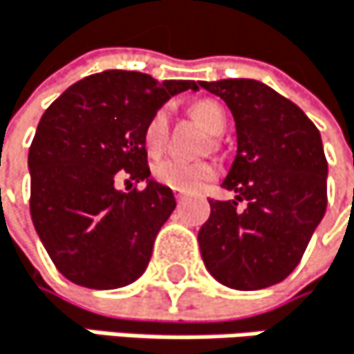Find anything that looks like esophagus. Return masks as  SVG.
<instances>
[{
	"instance_id": "1",
	"label": "esophagus",
	"mask_w": 354,
	"mask_h": 354,
	"mask_svg": "<svg viewBox=\"0 0 354 354\" xmlns=\"http://www.w3.org/2000/svg\"><path fill=\"white\" fill-rule=\"evenodd\" d=\"M174 195H176V201H185L187 199V193H183V191H176Z\"/></svg>"
}]
</instances>
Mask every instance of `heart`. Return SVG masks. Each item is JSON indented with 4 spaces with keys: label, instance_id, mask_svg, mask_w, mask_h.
<instances>
[{
    "label": "heart",
    "instance_id": "heart-1",
    "mask_svg": "<svg viewBox=\"0 0 354 354\" xmlns=\"http://www.w3.org/2000/svg\"><path fill=\"white\" fill-rule=\"evenodd\" d=\"M193 117L212 134H220L226 128V111L218 100L201 98L191 106ZM167 142V111L157 109L145 125V147L149 155H159ZM155 180L174 191H197L216 176V165L209 161L187 159H161L153 167Z\"/></svg>",
    "mask_w": 354,
    "mask_h": 354
}]
</instances>
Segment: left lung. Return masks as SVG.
I'll return each mask as SVG.
<instances>
[{"mask_svg":"<svg viewBox=\"0 0 354 354\" xmlns=\"http://www.w3.org/2000/svg\"><path fill=\"white\" fill-rule=\"evenodd\" d=\"M231 109L237 155L199 229L205 268L222 286L254 292L298 266L327 207V161L315 123L292 100L256 80L199 82ZM239 201L246 207H236Z\"/></svg>","mask_w":354,"mask_h":354,"instance_id":"8db88e82","label":"left lung"}]
</instances>
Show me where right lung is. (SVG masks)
Masks as SVG:
<instances>
[{
    "instance_id": "obj_1",
    "label": "right lung",
    "mask_w": 354,
    "mask_h": 354,
    "mask_svg": "<svg viewBox=\"0 0 354 354\" xmlns=\"http://www.w3.org/2000/svg\"><path fill=\"white\" fill-rule=\"evenodd\" d=\"M185 90L199 84L113 68L73 84L41 115L29 149L31 218L68 281L115 290L147 270L176 199L151 178L145 125ZM121 178L147 187L123 194Z\"/></svg>"
}]
</instances>
